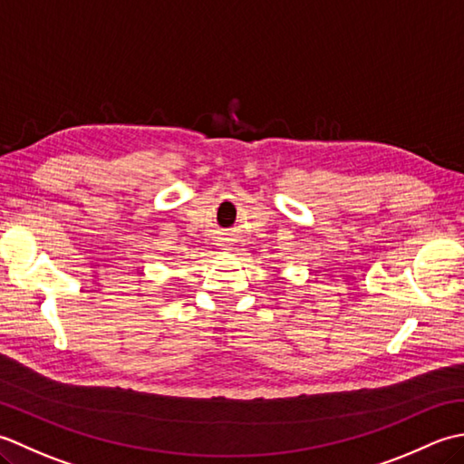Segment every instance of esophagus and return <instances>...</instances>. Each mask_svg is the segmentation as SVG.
<instances>
[{
	"label": "esophagus",
	"mask_w": 464,
	"mask_h": 464,
	"mask_svg": "<svg viewBox=\"0 0 464 464\" xmlns=\"http://www.w3.org/2000/svg\"><path fill=\"white\" fill-rule=\"evenodd\" d=\"M220 246H224V248H228V244H226V242H224V244H220Z\"/></svg>",
	"instance_id": "esophagus-1"
}]
</instances>
